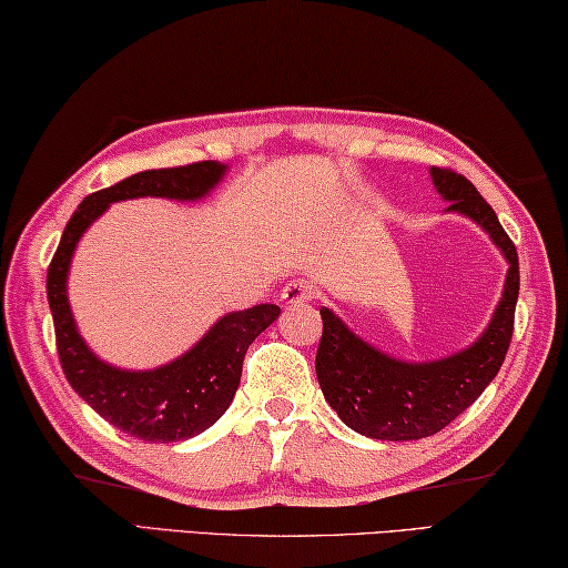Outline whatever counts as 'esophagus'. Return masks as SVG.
<instances>
[{
  "label": "esophagus",
  "mask_w": 568,
  "mask_h": 568,
  "mask_svg": "<svg viewBox=\"0 0 568 568\" xmlns=\"http://www.w3.org/2000/svg\"><path fill=\"white\" fill-rule=\"evenodd\" d=\"M314 286L310 282H304V278H300V282H290L282 290V304L284 306H300V304H306L314 300Z\"/></svg>",
  "instance_id": "esophagus-1"
}]
</instances>
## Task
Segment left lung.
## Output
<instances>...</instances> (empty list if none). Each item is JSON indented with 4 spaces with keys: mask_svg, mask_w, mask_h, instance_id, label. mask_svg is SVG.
<instances>
[{
    "mask_svg": "<svg viewBox=\"0 0 568 568\" xmlns=\"http://www.w3.org/2000/svg\"><path fill=\"white\" fill-rule=\"evenodd\" d=\"M435 191L486 231L500 248L508 274L488 327L470 347L455 355L407 362L372 347L327 306H322L317 379L329 407L352 430L375 440H420L440 433L480 397L498 375L514 337L518 302V254L496 211L468 179L450 169H430Z\"/></svg>",
    "mask_w": 568,
    "mask_h": 568,
    "instance_id": "8db88e82",
    "label": "left lung"
}]
</instances>
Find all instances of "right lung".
Returning <instances> with one entry per match:
<instances>
[{
	"mask_svg": "<svg viewBox=\"0 0 568 568\" xmlns=\"http://www.w3.org/2000/svg\"><path fill=\"white\" fill-rule=\"evenodd\" d=\"M229 165L201 161L181 169H158L130 175L110 189L92 193L72 213L62 231L48 272V302L54 322L60 365L68 383L110 425L148 443H179L219 420L229 410L241 379L251 342L276 322V304H256L229 312L181 357L153 369H123L100 359L74 324L68 274L82 234L110 203L130 199L199 201L223 181Z\"/></svg>",
	"mask_w": 568,
	"mask_h": 568,
	"instance_id": "right-lung-1",
	"label": "right lung"
}]
</instances>
